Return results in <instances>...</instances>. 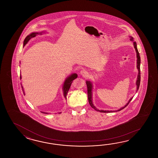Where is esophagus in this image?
<instances>
[{
    "mask_svg": "<svg viewBox=\"0 0 158 158\" xmlns=\"http://www.w3.org/2000/svg\"><path fill=\"white\" fill-rule=\"evenodd\" d=\"M87 74V71L86 70H85V69H82V70H81L80 71V74L81 75H82V76H86Z\"/></svg>",
    "mask_w": 158,
    "mask_h": 158,
    "instance_id": "34e87169",
    "label": "esophagus"
}]
</instances>
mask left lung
I'll return each mask as SVG.
<instances>
[{"label": "left lung", "instance_id": "1", "mask_svg": "<svg viewBox=\"0 0 158 158\" xmlns=\"http://www.w3.org/2000/svg\"><path fill=\"white\" fill-rule=\"evenodd\" d=\"M129 38H130V40L131 41H133V38L131 37V36H129ZM133 46H134V48L135 50L136 51V55H137V68L138 69V73L137 78V81H136V86H137V90L136 91H137L139 87V85H140V81H141V73H140V64H141V58H140V56H139V54L138 52V51L137 47V44L135 42H133ZM86 83L87 85V95H88V100H89V103L91 107L94 108L95 110H96L97 111H99V112H103V113H108V112H117V111H121V110L124 109L125 107H126L128 104L129 103V102L131 101V99H133V97H131L129 101H128V103L127 104L125 105L123 107H121L118 109V110H115V111H109V110H99V109H98L96 107L94 104H93V83L92 82L90 81L87 80L86 81Z\"/></svg>", "mask_w": 158, "mask_h": 158}]
</instances>
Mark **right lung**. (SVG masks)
Here are the masks:
<instances>
[{
	"instance_id": "1",
	"label": "right lung",
	"mask_w": 158,
	"mask_h": 158,
	"mask_svg": "<svg viewBox=\"0 0 158 158\" xmlns=\"http://www.w3.org/2000/svg\"><path fill=\"white\" fill-rule=\"evenodd\" d=\"M44 33H45L44 31H42V32H33V33H30L24 40L23 47L25 46V44H27V43L29 42V40H30L31 38L35 37L38 34L42 35V34ZM77 77V73H72L71 75H69V76H68L66 78V79L64 81V84H63V95H64L65 99H67V95L68 91L69 90V88L71 87V84L72 83L73 81L74 80V79H76ZM20 79H21V74ZM21 87H22V90L23 91V93H24V95H25V91H24V87L23 86L21 83ZM41 112L43 113V114H49V113H47V112ZM61 112H58V114H61Z\"/></svg>"
}]
</instances>
